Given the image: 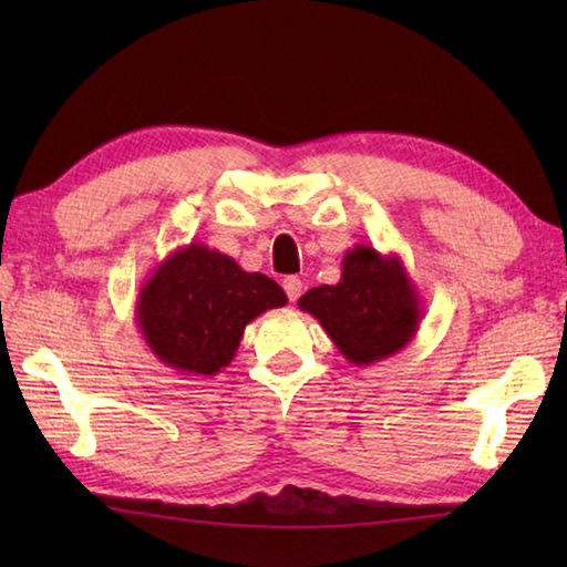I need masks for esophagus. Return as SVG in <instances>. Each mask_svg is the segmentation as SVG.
I'll list each match as a JSON object with an SVG mask.
<instances>
[{
  "instance_id": "esophagus-1",
  "label": "esophagus",
  "mask_w": 567,
  "mask_h": 567,
  "mask_svg": "<svg viewBox=\"0 0 567 567\" xmlns=\"http://www.w3.org/2000/svg\"><path fill=\"white\" fill-rule=\"evenodd\" d=\"M282 287H285V292H287V297H290V302H297L299 297H302V280H299V277H285L282 280Z\"/></svg>"
}]
</instances>
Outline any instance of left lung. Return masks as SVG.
<instances>
[{
    "label": "left lung",
    "mask_w": 567,
    "mask_h": 567,
    "mask_svg": "<svg viewBox=\"0 0 567 567\" xmlns=\"http://www.w3.org/2000/svg\"><path fill=\"white\" fill-rule=\"evenodd\" d=\"M346 360L372 365L400 353L419 331L421 297L400 256L358 244L343 256L341 280L299 297Z\"/></svg>",
    "instance_id": "8db88e82"
}]
</instances>
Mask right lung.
<instances>
[{"mask_svg":"<svg viewBox=\"0 0 567 567\" xmlns=\"http://www.w3.org/2000/svg\"><path fill=\"white\" fill-rule=\"evenodd\" d=\"M287 305L282 287L246 272L204 244L173 250L143 282L136 323L151 353L185 375H216L231 363L248 323Z\"/></svg>","mask_w":567,"mask_h":567,"instance_id":"add662e5","label":"right lung"}]
</instances>
